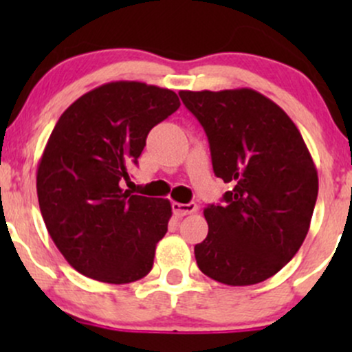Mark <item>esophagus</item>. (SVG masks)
I'll return each mask as SVG.
<instances>
[{"instance_id":"obj_1","label":"esophagus","mask_w":352,"mask_h":352,"mask_svg":"<svg viewBox=\"0 0 352 352\" xmlns=\"http://www.w3.org/2000/svg\"><path fill=\"white\" fill-rule=\"evenodd\" d=\"M172 208L177 217H185L195 213L197 210H199V205L192 204V201H190V204H179V201H175V204H172Z\"/></svg>"}]
</instances>
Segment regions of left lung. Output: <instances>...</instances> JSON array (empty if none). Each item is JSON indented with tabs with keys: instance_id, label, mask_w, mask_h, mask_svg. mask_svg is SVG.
<instances>
[{
	"instance_id": "left-lung-1",
	"label": "left lung",
	"mask_w": 352,
	"mask_h": 352,
	"mask_svg": "<svg viewBox=\"0 0 352 352\" xmlns=\"http://www.w3.org/2000/svg\"><path fill=\"white\" fill-rule=\"evenodd\" d=\"M208 137L213 172L233 190L204 210L208 235L195 245L200 272L228 286L256 285L288 263L308 235L318 172L298 127L248 87L180 91Z\"/></svg>"
}]
</instances>
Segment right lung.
<instances>
[{
	"mask_svg": "<svg viewBox=\"0 0 352 352\" xmlns=\"http://www.w3.org/2000/svg\"><path fill=\"white\" fill-rule=\"evenodd\" d=\"M180 107L170 89L116 80L71 104L52 129L36 175L47 232L76 272L111 285L144 278L167 233V199L120 188L153 125Z\"/></svg>",
	"mask_w": 352,
	"mask_h": 352,
	"instance_id": "right-lung-1",
	"label": "right lung"
}]
</instances>
